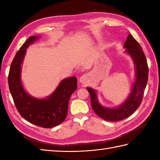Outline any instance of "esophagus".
<instances>
[{"label":"esophagus","instance_id":"34e87169","mask_svg":"<svg viewBox=\"0 0 160 160\" xmlns=\"http://www.w3.org/2000/svg\"><path fill=\"white\" fill-rule=\"evenodd\" d=\"M80 82L82 84H85L88 82V76L87 75H83L80 78Z\"/></svg>","mask_w":160,"mask_h":160}]
</instances>
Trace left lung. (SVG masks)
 <instances>
[{
	"label": "left lung",
	"mask_w": 160,
	"mask_h": 160,
	"mask_svg": "<svg viewBox=\"0 0 160 160\" xmlns=\"http://www.w3.org/2000/svg\"><path fill=\"white\" fill-rule=\"evenodd\" d=\"M124 47L127 49L126 52L132 57L136 69V80L127 100L118 108H104L98 102L96 91L89 87L87 88L90 94L91 104L93 110L98 116L104 120L120 121L133 113L141 104L148 82V67L147 60L140 44L133 36L129 34Z\"/></svg>",
	"instance_id": "left-lung-1"
}]
</instances>
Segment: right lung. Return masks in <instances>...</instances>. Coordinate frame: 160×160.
Returning a JSON list of instances; mask_svg holds the SVG:
<instances>
[{
	"instance_id": "obj_1",
	"label": "right lung",
	"mask_w": 160,
	"mask_h": 160,
	"mask_svg": "<svg viewBox=\"0 0 160 160\" xmlns=\"http://www.w3.org/2000/svg\"><path fill=\"white\" fill-rule=\"evenodd\" d=\"M37 38L35 36L29 37L16 53L9 69V88L17 110L23 118L38 127L52 128L65 120L69 98L78 87L77 78L63 80L47 99L38 100L29 96L20 82L21 64L27 48Z\"/></svg>"
}]
</instances>
